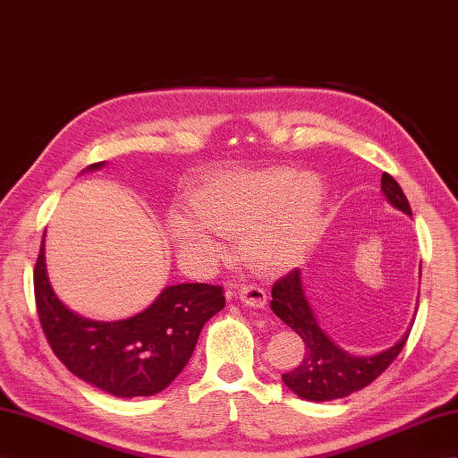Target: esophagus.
I'll return each instance as SVG.
<instances>
[{
    "mask_svg": "<svg viewBox=\"0 0 458 458\" xmlns=\"http://www.w3.org/2000/svg\"><path fill=\"white\" fill-rule=\"evenodd\" d=\"M239 299L246 304V306H252V308H264L267 304V294L262 287H256V285H246L239 289Z\"/></svg>",
    "mask_w": 458,
    "mask_h": 458,
    "instance_id": "34e87169",
    "label": "esophagus"
}]
</instances>
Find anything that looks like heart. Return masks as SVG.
<instances>
[{
    "label": "heart",
    "instance_id": "heart-1",
    "mask_svg": "<svg viewBox=\"0 0 458 458\" xmlns=\"http://www.w3.org/2000/svg\"><path fill=\"white\" fill-rule=\"evenodd\" d=\"M324 184L289 167L242 173L202 184L191 214L173 212L167 231L182 256L209 267L224 258L214 237H241L244 258L264 274L294 266L312 249L321 221Z\"/></svg>",
    "mask_w": 458,
    "mask_h": 458
}]
</instances>
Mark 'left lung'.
Segmentation results:
<instances>
[{
	"label": "left lung",
	"mask_w": 458,
	"mask_h": 458,
	"mask_svg": "<svg viewBox=\"0 0 458 458\" xmlns=\"http://www.w3.org/2000/svg\"><path fill=\"white\" fill-rule=\"evenodd\" d=\"M381 192L394 209L412 217L409 200L389 173L381 175ZM420 276H422V264H420ZM271 299H274L269 304L271 310L293 331L299 333L306 344L302 362L291 372L283 374L281 379L301 399L314 403L343 399L368 387L399 356L414 324L411 321V327L393 347L369 356H358L341 349L319 327L314 308L306 296L302 271L299 267L276 283L271 289Z\"/></svg>",
	"instance_id": "left-lung-1"
}]
</instances>
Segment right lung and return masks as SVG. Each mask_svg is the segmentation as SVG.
Segmentation results:
<instances>
[{"instance_id": "1", "label": "right lung", "mask_w": 458, "mask_h": 458, "mask_svg": "<svg viewBox=\"0 0 458 458\" xmlns=\"http://www.w3.org/2000/svg\"><path fill=\"white\" fill-rule=\"evenodd\" d=\"M98 162L84 171H98ZM34 294L49 347L71 374L121 399L152 397L189 364L206 321L225 306L208 283L169 285L127 319L84 318L57 299L46 267V234L34 269Z\"/></svg>"}]
</instances>
